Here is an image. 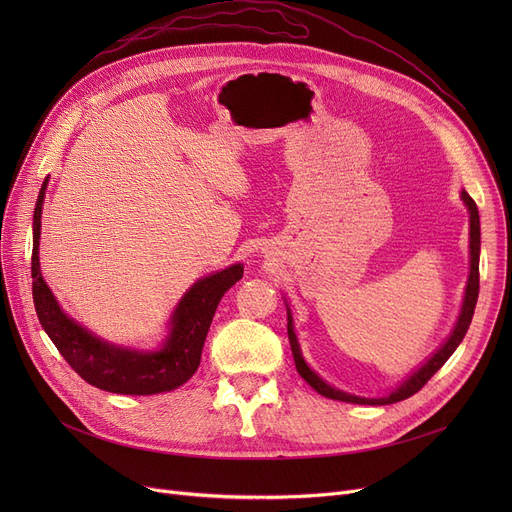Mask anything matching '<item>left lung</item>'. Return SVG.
I'll use <instances>...</instances> for the list:
<instances>
[{"label":"left lung","instance_id":"obj_1","mask_svg":"<svg viewBox=\"0 0 512 512\" xmlns=\"http://www.w3.org/2000/svg\"><path fill=\"white\" fill-rule=\"evenodd\" d=\"M465 205L469 207V220H471V232H469V249H471V272H469V282H467V290H465V301H463V309L459 315V321H456L454 332L450 334V338L446 340V344L440 348V351L429 359L425 365H421L419 371H415L409 380L402 382L400 388H396L394 392H390L388 396L382 398H363V396H353V394H346L330 384H326L324 380L319 378V375L305 363L303 355H301V346L297 340V334L292 330V315L288 309V340H290V348H292V357H294V365H297V371L301 378L321 396L326 398H334V400H342V402H353V405H373V407H380V405H392V402L398 400H405L409 396H413L415 392H419L427 380H432V375L448 361V357L456 351V346L461 344V340L465 338L469 324L473 319V311H475V303H477V294H479V211L475 201L469 197L467 191L461 193Z\"/></svg>","mask_w":512,"mask_h":512}]
</instances>
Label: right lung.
Masks as SVG:
<instances>
[{"mask_svg":"<svg viewBox=\"0 0 512 512\" xmlns=\"http://www.w3.org/2000/svg\"><path fill=\"white\" fill-rule=\"evenodd\" d=\"M47 178L35 205L33 218V301L39 321L68 365L91 386L114 394H157L182 386L197 371L201 351L215 309L230 286L242 278L236 263L224 272L199 280L188 290L172 315V332L157 353H137L107 344L78 326L53 297L39 270L41 207Z\"/></svg>","mask_w":512,"mask_h":512,"instance_id":"1","label":"right lung"}]
</instances>
